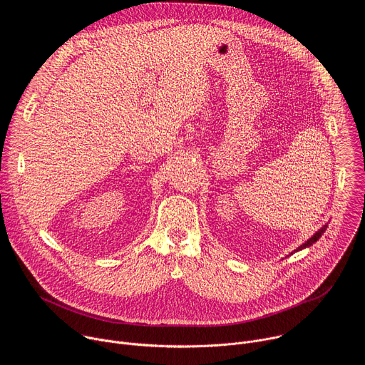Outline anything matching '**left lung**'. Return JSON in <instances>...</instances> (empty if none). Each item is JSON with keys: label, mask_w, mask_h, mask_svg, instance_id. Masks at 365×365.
<instances>
[{"label": "left lung", "mask_w": 365, "mask_h": 365, "mask_svg": "<svg viewBox=\"0 0 365 365\" xmlns=\"http://www.w3.org/2000/svg\"><path fill=\"white\" fill-rule=\"evenodd\" d=\"M327 228H328V224H325V225H324L321 230H318V231H317L314 235H312L309 240H306V241H304L302 245H299V247H297L294 251H292L290 254H293V252H297V251H300V250H304V248H307V247H310V245H314V244H315V242H317V241H318V240H319V238L324 235V232L327 231Z\"/></svg>", "instance_id": "obj_1"}]
</instances>
